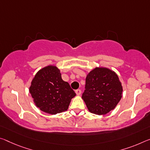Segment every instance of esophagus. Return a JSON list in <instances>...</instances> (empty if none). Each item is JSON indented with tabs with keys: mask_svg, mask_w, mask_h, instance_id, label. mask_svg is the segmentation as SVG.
<instances>
[{
	"mask_svg": "<svg viewBox=\"0 0 150 150\" xmlns=\"http://www.w3.org/2000/svg\"><path fill=\"white\" fill-rule=\"evenodd\" d=\"M75 93L77 96H80L81 93V89H77L75 90Z\"/></svg>",
	"mask_w": 150,
	"mask_h": 150,
	"instance_id": "obj_1",
	"label": "esophagus"
}]
</instances>
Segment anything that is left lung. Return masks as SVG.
<instances>
[{"mask_svg": "<svg viewBox=\"0 0 150 150\" xmlns=\"http://www.w3.org/2000/svg\"><path fill=\"white\" fill-rule=\"evenodd\" d=\"M82 95L90 112L105 115L115 109L122 97L123 88L117 75L105 67H96L88 73Z\"/></svg>", "mask_w": 150, "mask_h": 150, "instance_id": "obj_1", "label": "left lung"}]
</instances>
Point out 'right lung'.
I'll list each match as a JSON object with an SVG mask.
<instances>
[{
    "mask_svg": "<svg viewBox=\"0 0 150 150\" xmlns=\"http://www.w3.org/2000/svg\"><path fill=\"white\" fill-rule=\"evenodd\" d=\"M29 92L35 105L52 115L67 110L71 99L76 96L69 84L62 79L60 70L54 65L38 71L32 80Z\"/></svg>",
    "mask_w": 150,
    "mask_h": 150,
    "instance_id": "add662e5",
    "label": "right lung"
}]
</instances>
